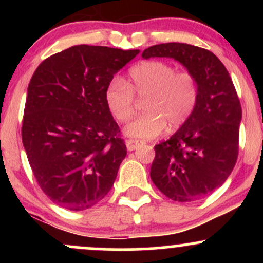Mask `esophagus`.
Instances as JSON below:
<instances>
[{
	"label": "esophagus",
	"instance_id": "34e87169",
	"mask_svg": "<svg viewBox=\"0 0 263 263\" xmlns=\"http://www.w3.org/2000/svg\"><path fill=\"white\" fill-rule=\"evenodd\" d=\"M141 144H143V142L140 140H127L126 141V146H127L128 151H134L137 148L138 146H141Z\"/></svg>",
	"mask_w": 263,
	"mask_h": 263
}]
</instances>
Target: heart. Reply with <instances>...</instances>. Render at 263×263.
Segmentation results:
<instances>
[{
  "instance_id": "1",
  "label": "heart",
  "mask_w": 263,
  "mask_h": 263,
  "mask_svg": "<svg viewBox=\"0 0 263 263\" xmlns=\"http://www.w3.org/2000/svg\"><path fill=\"white\" fill-rule=\"evenodd\" d=\"M137 100L143 101L146 114L125 128L134 138H153L165 128L177 129L194 114L200 98V85L190 71H178L174 65L149 60L134 66L128 80L115 77L105 89V101L121 123L128 122L137 111Z\"/></svg>"
}]
</instances>
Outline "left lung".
Returning a JSON list of instances; mask_svg holds the SVG:
<instances>
[{
    "mask_svg": "<svg viewBox=\"0 0 263 263\" xmlns=\"http://www.w3.org/2000/svg\"><path fill=\"white\" fill-rule=\"evenodd\" d=\"M173 58L197 77L200 98L192 117L156 144L151 178L165 197L188 203L220 188L236 164L241 104L228 70L210 50L186 43L147 48L142 58Z\"/></svg>",
    "mask_w": 263,
    "mask_h": 263,
    "instance_id": "1",
    "label": "left lung"
}]
</instances>
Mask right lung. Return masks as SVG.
<instances>
[{"instance_id":"obj_1","label":"right lung","mask_w":263,"mask_h":263,"mask_svg":"<svg viewBox=\"0 0 263 263\" xmlns=\"http://www.w3.org/2000/svg\"><path fill=\"white\" fill-rule=\"evenodd\" d=\"M138 53L74 45L43 60L29 81L23 146L41 189L66 210L89 209L112 188L127 151L105 89Z\"/></svg>"}]
</instances>
